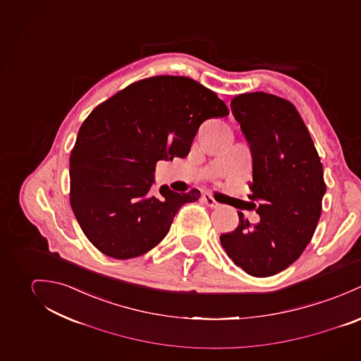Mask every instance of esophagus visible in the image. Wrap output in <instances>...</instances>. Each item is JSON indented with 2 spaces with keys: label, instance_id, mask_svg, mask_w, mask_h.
I'll list each match as a JSON object with an SVG mask.
<instances>
[{
  "label": "esophagus",
  "instance_id": "esophagus-1",
  "mask_svg": "<svg viewBox=\"0 0 361 361\" xmlns=\"http://www.w3.org/2000/svg\"><path fill=\"white\" fill-rule=\"evenodd\" d=\"M202 200H203V202H204L209 207H212V209H216V207H219V206H220V203H219L217 200H214L210 194H203Z\"/></svg>",
  "mask_w": 361,
  "mask_h": 361
}]
</instances>
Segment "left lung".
Returning a JSON list of instances; mask_svg holds the SVG:
<instances>
[{"label": "left lung", "instance_id": "1", "mask_svg": "<svg viewBox=\"0 0 361 361\" xmlns=\"http://www.w3.org/2000/svg\"><path fill=\"white\" fill-rule=\"evenodd\" d=\"M252 155L250 204L255 226L240 224L220 242L233 262L253 277H270L299 259L316 231L326 191L320 157L296 108L266 92L231 101Z\"/></svg>", "mask_w": 361, "mask_h": 361}]
</instances>
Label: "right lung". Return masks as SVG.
<instances>
[{
  "label": "right lung",
  "mask_w": 361,
  "mask_h": 361,
  "mask_svg": "<svg viewBox=\"0 0 361 361\" xmlns=\"http://www.w3.org/2000/svg\"><path fill=\"white\" fill-rule=\"evenodd\" d=\"M228 115L226 104L198 81L157 76L137 81L98 105L81 124L71 155V204L91 243L115 259L155 247L174 216L200 192L161 185L159 161L187 158L200 124Z\"/></svg>",
  "instance_id": "right-lung-1"
}]
</instances>
